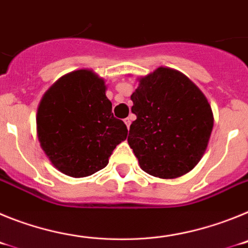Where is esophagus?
<instances>
[{"label": "esophagus", "mask_w": 248, "mask_h": 248, "mask_svg": "<svg viewBox=\"0 0 248 248\" xmlns=\"http://www.w3.org/2000/svg\"><path fill=\"white\" fill-rule=\"evenodd\" d=\"M124 123H125V125H126V128H130V124H131V118L130 117H128V118H125V119H124Z\"/></svg>", "instance_id": "1"}]
</instances>
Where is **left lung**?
Wrapping results in <instances>:
<instances>
[{"label":"left lung","mask_w":248,"mask_h":248,"mask_svg":"<svg viewBox=\"0 0 248 248\" xmlns=\"http://www.w3.org/2000/svg\"><path fill=\"white\" fill-rule=\"evenodd\" d=\"M128 143L140 168L153 176L174 179L189 172L207 148L214 115L202 92L171 68H157L131 94Z\"/></svg>","instance_id":"8db88e82"}]
</instances>
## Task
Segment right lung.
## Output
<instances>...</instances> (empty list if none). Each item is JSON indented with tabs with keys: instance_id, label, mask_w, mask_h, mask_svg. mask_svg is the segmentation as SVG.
<instances>
[{
	"instance_id": "right-lung-1",
	"label": "right lung",
	"mask_w": 248,
	"mask_h": 248,
	"mask_svg": "<svg viewBox=\"0 0 248 248\" xmlns=\"http://www.w3.org/2000/svg\"><path fill=\"white\" fill-rule=\"evenodd\" d=\"M37 131L50 163L73 177L105 168L128 135L124 122L111 113L104 80L87 69L62 77L48 89L37 111Z\"/></svg>"
}]
</instances>
